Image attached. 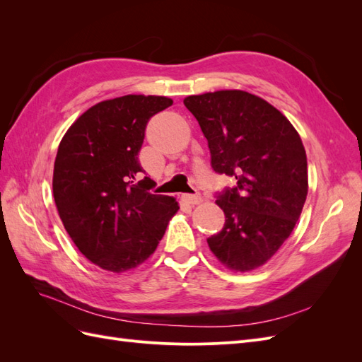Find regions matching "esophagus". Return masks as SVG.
Segmentation results:
<instances>
[{"label":"esophagus","mask_w":362,"mask_h":362,"mask_svg":"<svg viewBox=\"0 0 362 362\" xmlns=\"http://www.w3.org/2000/svg\"><path fill=\"white\" fill-rule=\"evenodd\" d=\"M181 199H182L184 202H187V204L196 205V204H201V202H202V196H201L199 193H194V194L185 193V194H182V196H181Z\"/></svg>","instance_id":"esophagus-1"}]
</instances>
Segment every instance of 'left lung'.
<instances>
[{
  "label": "left lung",
  "mask_w": 362,
  "mask_h": 362,
  "mask_svg": "<svg viewBox=\"0 0 362 362\" xmlns=\"http://www.w3.org/2000/svg\"><path fill=\"white\" fill-rule=\"evenodd\" d=\"M184 105L208 140L213 170L235 181L216 193L225 225L206 243L229 269L254 270L276 254L302 213L308 193L302 140L279 110L243 90L193 95Z\"/></svg>",
  "instance_id": "obj_1"
}]
</instances>
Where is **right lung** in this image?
<instances>
[{
    "instance_id": "add662e5",
    "label": "right lung",
    "mask_w": 362,
    "mask_h": 362,
    "mask_svg": "<svg viewBox=\"0 0 362 362\" xmlns=\"http://www.w3.org/2000/svg\"><path fill=\"white\" fill-rule=\"evenodd\" d=\"M166 96L127 95L90 107L60 141L52 193L81 254L104 270L134 269L154 254L178 202L152 194L139 163L149 119Z\"/></svg>"
}]
</instances>
